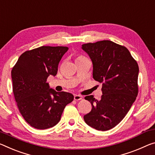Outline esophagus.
Returning a JSON list of instances; mask_svg holds the SVG:
<instances>
[{"mask_svg": "<svg viewBox=\"0 0 155 155\" xmlns=\"http://www.w3.org/2000/svg\"><path fill=\"white\" fill-rule=\"evenodd\" d=\"M83 99V97L81 95H78V94H75L74 96V99L75 101H79V100H81Z\"/></svg>", "mask_w": 155, "mask_h": 155, "instance_id": "esophagus-1", "label": "esophagus"}]
</instances>
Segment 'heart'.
Returning <instances> with one entry per match:
<instances>
[{"mask_svg":"<svg viewBox=\"0 0 155 155\" xmlns=\"http://www.w3.org/2000/svg\"><path fill=\"white\" fill-rule=\"evenodd\" d=\"M85 58V57H83V56H78L77 58V60H78V59H81V58Z\"/></svg>","mask_w":155,"mask_h":155,"instance_id":"obj_1","label":"heart"}]
</instances>
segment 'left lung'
<instances>
[{"mask_svg":"<svg viewBox=\"0 0 155 155\" xmlns=\"http://www.w3.org/2000/svg\"><path fill=\"white\" fill-rule=\"evenodd\" d=\"M93 65V78L102 83V96L85 99L92 110L84 115L85 122L98 130L106 131L122 121L138 94L139 66L126 47L111 41L82 45Z\"/></svg>","mask_w":155,"mask_h":155,"instance_id":"left-lung-1","label":"left lung"}]
</instances>
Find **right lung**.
<instances>
[{
	"label": "right lung",
	"instance_id": "right-lung-1",
	"mask_svg": "<svg viewBox=\"0 0 155 155\" xmlns=\"http://www.w3.org/2000/svg\"><path fill=\"white\" fill-rule=\"evenodd\" d=\"M68 47L42 46L25 51L12 70L14 98L22 116L36 129H48L59 122L65 107L74 99L69 92H56L47 79L55 77Z\"/></svg>",
	"mask_w": 155,
	"mask_h": 155
}]
</instances>
